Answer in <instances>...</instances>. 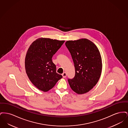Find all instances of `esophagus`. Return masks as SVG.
I'll list each match as a JSON object with an SVG mask.
<instances>
[{"label": "esophagus", "instance_id": "esophagus-1", "mask_svg": "<svg viewBox=\"0 0 128 128\" xmlns=\"http://www.w3.org/2000/svg\"><path fill=\"white\" fill-rule=\"evenodd\" d=\"M62 75L63 77L65 78H66V76H67V73H66V72H64V73L62 74Z\"/></svg>", "mask_w": 128, "mask_h": 128}]
</instances>
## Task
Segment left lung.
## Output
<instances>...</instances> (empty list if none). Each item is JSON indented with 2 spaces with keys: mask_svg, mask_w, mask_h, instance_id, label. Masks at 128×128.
I'll list each match as a JSON object with an SVG mask.
<instances>
[{
  "mask_svg": "<svg viewBox=\"0 0 128 128\" xmlns=\"http://www.w3.org/2000/svg\"><path fill=\"white\" fill-rule=\"evenodd\" d=\"M65 45L75 68V76L68 79V84L76 93H86L96 84L101 74L102 63L100 52L94 44L85 38L67 41Z\"/></svg>",
  "mask_w": 128,
  "mask_h": 128,
  "instance_id": "left-lung-1",
  "label": "left lung"
}]
</instances>
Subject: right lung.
<instances>
[{
    "label": "right lung",
    "instance_id": "obj_1",
    "mask_svg": "<svg viewBox=\"0 0 128 128\" xmlns=\"http://www.w3.org/2000/svg\"><path fill=\"white\" fill-rule=\"evenodd\" d=\"M65 41L38 38L30 44L25 60L26 72L32 84L40 90L52 89L62 76L56 72L53 56Z\"/></svg>",
    "mask_w": 128,
    "mask_h": 128
}]
</instances>
